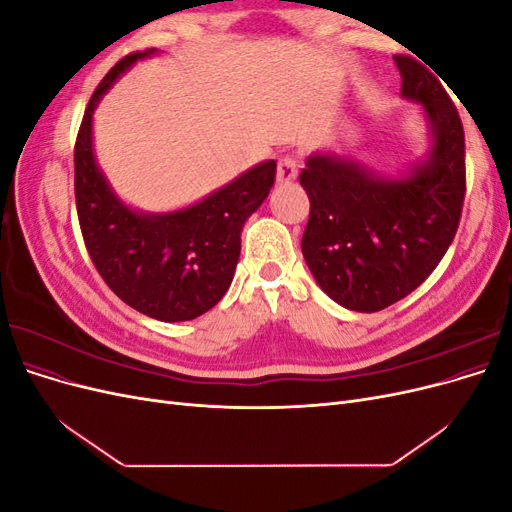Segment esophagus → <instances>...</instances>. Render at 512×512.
<instances>
[{
	"instance_id": "34e87169",
	"label": "esophagus",
	"mask_w": 512,
	"mask_h": 512,
	"mask_svg": "<svg viewBox=\"0 0 512 512\" xmlns=\"http://www.w3.org/2000/svg\"><path fill=\"white\" fill-rule=\"evenodd\" d=\"M299 173L297 156H282L277 164V181H292Z\"/></svg>"
}]
</instances>
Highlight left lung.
I'll return each mask as SVG.
<instances>
[{
  "label": "left lung",
  "mask_w": 512,
  "mask_h": 512,
  "mask_svg": "<svg viewBox=\"0 0 512 512\" xmlns=\"http://www.w3.org/2000/svg\"><path fill=\"white\" fill-rule=\"evenodd\" d=\"M401 96L421 102L433 132L423 166L382 179L333 156L301 170L309 220L301 250L329 297L354 312L380 309L421 286L453 243L466 198V136L455 104L427 68L395 55Z\"/></svg>",
  "instance_id": "8db88e82"
}]
</instances>
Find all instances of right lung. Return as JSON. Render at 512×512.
<instances>
[{
    "mask_svg": "<svg viewBox=\"0 0 512 512\" xmlns=\"http://www.w3.org/2000/svg\"><path fill=\"white\" fill-rule=\"evenodd\" d=\"M123 57L89 98L74 145V196L91 262L117 297L149 318L194 320L224 297L241 254L245 220L275 183V160L262 162L198 205L164 215L128 209L108 188L91 149V115L106 89L136 59Z\"/></svg>",
    "mask_w": 512,
    "mask_h": 512,
    "instance_id": "right-lung-1",
    "label": "right lung"
}]
</instances>
